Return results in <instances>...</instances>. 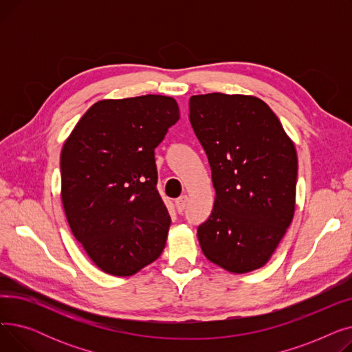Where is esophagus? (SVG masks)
Returning <instances> with one entry per match:
<instances>
[{
	"instance_id": "34e87169",
	"label": "esophagus",
	"mask_w": 352,
	"mask_h": 352,
	"mask_svg": "<svg viewBox=\"0 0 352 352\" xmlns=\"http://www.w3.org/2000/svg\"><path fill=\"white\" fill-rule=\"evenodd\" d=\"M188 202V197L187 195H181L178 199H175V208L178 211V214H182V211L186 210Z\"/></svg>"
}]
</instances>
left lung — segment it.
I'll list each match as a JSON object with an SVG mask.
<instances>
[{"label": "left lung", "mask_w": 352, "mask_h": 352, "mask_svg": "<svg viewBox=\"0 0 352 352\" xmlns=\"http://www.w3.org/2000/svg\"><path fill=\"white\" fill-rule=\"evenodd\" d=\"M190 121L215 188L212 212L197 232L201 250L234 274L261 268L294 218V142L272 109L254 96H192Z\"/></svg>", "instance_id": "obj_1"}]
</instances>
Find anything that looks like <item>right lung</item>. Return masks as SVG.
<instances>
[{
    "label": "right lung",
    "instance_id": "1",
    "mask_svg": "<svg viewBox=\"0 0 352 352\" xmlns=\"http://www.w3.org/2000/svg\"><path fill=\"white\" fill-rule=\"evenodd\" d=\"M179 120L173 97L91 105L61 151V199L72 235L101 271L129 276L161 255L171 218L154 150Z\"/></svg>",
    "mask_w": 352,
    "mask_h": 352
}]
</instances>
